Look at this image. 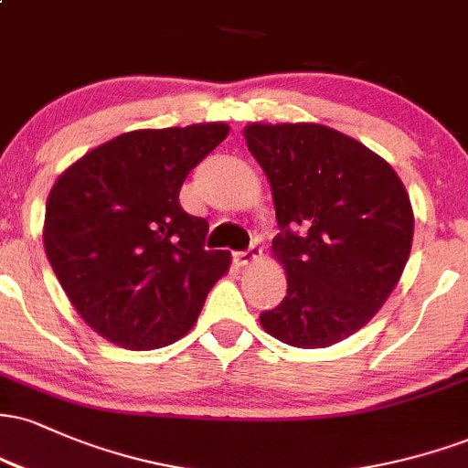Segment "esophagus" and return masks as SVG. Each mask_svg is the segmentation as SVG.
I'll return each mask as SVG.
<instances>
[{"instance_id":"obj_1","label":"esophagus","mask_w":468,"mask_h":468,"mask_svg":"<svg viewBox=\"0 0 468 468\" xmlns=\"http://www.w3.org/2000/svg\"><path fill=\"white\" fill-rule=\"evenodd\" d=\"M260 255H261V249H260V246H255V244H252L250 249H246V250H239V252H235V255H233V260L238 261L239 266H249V264H252V261H255V260H260Z\"/></svg>"}]
</instances>
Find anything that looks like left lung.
Masks as SVG:
<instances>
[{
	"instance_id": "obj_1",
	"label": "left lung",
	"mask_w": 468,
	"mask_h": 468,
	"mask_svg": "<svg viewBox=\"0 0 468 468\" xmlns=\"http://www.w3.org/2000/svg\"><path fill=\"white\" fill-rule=\"evenodd\" d=\"M279 224L272 239L288 288L260 314L271 336L327 347L367 324L410 260L413 211L396 171L346 133L316 122H250Z\"/></svg>"
}]
</instances>
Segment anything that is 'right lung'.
<instances>
[{"mask_svg":"<svg viewBox=\"0 0 468 468\" xmlns=\"http://www.w3.org/2000/svg\"><path fill=\"white\" fill-rule=\"evenodd\" d=\"M224 122L127 132L68 166L46 202L44 246L80 319L127 350L178 341L229 250H204L208 222L180 207V186L227 138Z\"/></svg>","mask_w":468,"mask_h":468,"instance_id":"1","label":"right lung"}]
</instances>
